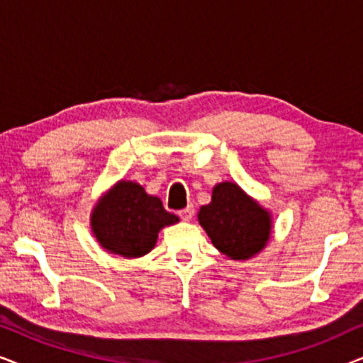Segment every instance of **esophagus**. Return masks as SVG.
Returning a JSON list of instances; mask_svg holds the SVG:
<instances>
[{"mask_svg":"<svg viewBox=\"0 0 363 363\" xmlns=\"http://www.w3.org/2000/svg\"><path fill=\"white\" fill-rule=\"evenodd\" d=\"M193 215H195V208H193L191 205H188L186 208H183V210L178 211V216H180L182 220H185V221H190Z\"/></svg>","mask_w":363,"mask_h":363,"instance_id":"esophagus-1","label":"esophagus"}]
</instances>
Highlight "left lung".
<instances>
[{"label": "left lung", "instance_id": "1", "mask_svg": "<svg viewBox=\"0 0 363 363\" xmlns=\"http://www.w3.org/2000/svg\"><path fill=\"white\" fill-rule=\"evenodd\" d=\"M198 221L213 245L231 259H247L266 246L271 218L236 183L213 188L211 203L200 208Z\"/></svg>", "mask_w": 363, "mask_h": 363}]
</instances>
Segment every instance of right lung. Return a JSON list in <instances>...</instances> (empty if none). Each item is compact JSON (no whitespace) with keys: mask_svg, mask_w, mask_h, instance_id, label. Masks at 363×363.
I'll return each instance as SVG.
<instances>
[{"mask_svg":"<svg viewBox=\"0 0 363 363\" xmlns=\"http://www.w3.org/2000/svg\"><path fill=\"white\" fill-rule=\"evenodd\" d=\"M178 216L160 198L133 182H118L92 213V231L102 247L123 257H140L155 246L158 231Z\"/></svg>","mask_w":363,"mask_h":363,"instance_id":"right-lung-1","label":"right lung"}]
</instances>
